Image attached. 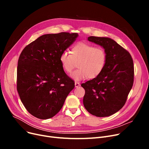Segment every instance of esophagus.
Masks as SVG:
<instances>
[{
    "instance_id": "esophagus-1",
    "label": "esophagus",
    "mask_w": 149,
    "mask_h": 149,
    "mask_svg": "<svg viewBox=\"0 0 149 149\" xmlns=\"http://www.w3.org/2000/svg\"><path fill=\"white\" fill-rule=\"evenodd\" d=\"M80 86V83H79V82H75V88H78L79 86Z\"/></svg>"
}]
</instances>
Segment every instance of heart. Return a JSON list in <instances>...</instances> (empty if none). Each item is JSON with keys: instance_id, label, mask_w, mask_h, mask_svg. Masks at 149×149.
<instances>
[{"instance_id": "b5f03b06", "label": "heart", "mask_w": 149, "mask_h": 149, "mask_svg": "<svg viewBox=\"0 0 149 149\" xmlns=\"http://www.w3.org/2000/svg\"><path fill=\"white\" fill-rule=\"evenodd\" d=\"M70 54L62 52L59 57L60 64L66 73H70L77 63L78 68L71 75L75 81L95 79L103 71L107 62V53L101 47L79 42L71 48Z\"/></svg>"}]
</instances>
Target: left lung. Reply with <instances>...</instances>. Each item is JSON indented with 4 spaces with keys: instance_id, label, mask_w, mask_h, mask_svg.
I'll return each instance as SVG.
<instances>
[{
    "instance_id": "left-lung-1",
    "label": "left lung",
    "mask_w": 149,
    "mask_h": 149,
    "mask_svg": "<svg viewBox=\"0 0 149 149\" xmlns=\"http://www.w3.org/2000/svg\"><path fill=\"white\" fill-rule=\"evenodd\" d=\"M88 40L105 49L107 62L98 77L81 84L85 90L83 104L93 115L109 116L126 102L134 84V62L130 53L110 38L91 36Z\"/></svg>"
}]
</instances>
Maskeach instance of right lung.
Instances as JSON below:
<instances>
[{
    "label": "right lung",
    "mask_w": 149,
    "mask_h": 149,
    "mask_svg": "<svg viewBox=\"0 0 149 149\" xmlns=\"http://www.w3.org/2000/svg\"><path fill=\"white\" fill-rule=\"evenodd\" d=\"M77 33L45 34L22 51L18 60L17 89L29 113L46 120L56 115L75 87L59 57L76 40Z\"/></svg>",
    "instance_id": "add662e5"
}]
</instances>
